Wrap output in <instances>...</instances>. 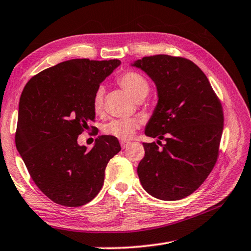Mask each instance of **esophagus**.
Segmentation results:
<instances>
[{"instance_id":"1","label":"esophagus","mask_w":251,"mask_h":251,"mask_svg":"<svg viewBox=\"0 0 251 251\" xmlns=\"http://www.w3.org/2000/svg\"><path fill=\"white\" fill-rule=\"evenodd\" d=\"M121 145H122V148L125 149V148H127V146L129 145V143H128V141H122Z\"/></svg>"}]
</instances>
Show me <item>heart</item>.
<instances>
[{"label": "heart", "instance_id": "obj_1", "mask_svg": "<svg viewBox=\"0 0 251 251\" xmlns=\"http://www.w3.org/2000/svg\"><path fill=\"white\" fill-rule=\"evenodd\" d=\"M116 80L117 83L135 100H141L145 98L150 90L149 81L139 72L127 70L120 75H117ZM103 100L104 89L102 86H100L95 91L92 100L93 110L97 114L102 112ZM138 127L139 121L137 118H115V120H112L107 122L106 124H104L102 130L104 135L125 141L133 137Z\"/></svg>", "mask_w": 251, "mask_h": 251}]
</instances>
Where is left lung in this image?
<instances>
[{"label": "left lung", "mask_w": 251, "mask_h": 251, "mask_svg": "<svg viewBox=\"0 0 251 251\" xmlns=\"http://www.w3.org/2000/svg\"><path fill=\"white\" fill-rule=\"evenodd\" d=\"M157 85L159 101L146 127L145 157L137 172L153 198L176 201L192 194L213 170L224 128L221 100L206 75L189 59L154 54L137 60Z\"/></svg>", "instance_id": "obj_1"}]
</instances>
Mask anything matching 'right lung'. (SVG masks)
Instances as JSON below:
<instances>
[{"mask_svg": "<svg viewBox=\"0 0 251 251\" xmlns=\"http://www.w3.org/2000/svg\"><path fill=\"white\" fill-rule=\"evenodd\" d=\"M120 65L117 59H72L39 72L23 90L16 148L35 184L54 203L78 207L92 201L108 161L121 151L110 136H100L91 150L76 141L94 122L95 91Z\"/></svg>", "mask_w": 251, "mask_h": 251, "instance_id": "obj_1", "label": "right lung"}]
</instances>
